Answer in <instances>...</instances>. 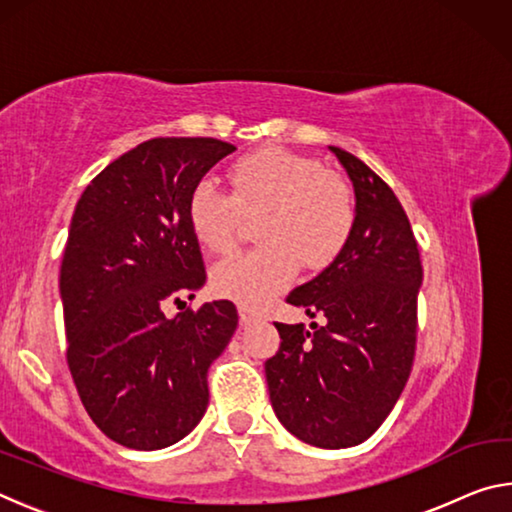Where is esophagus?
Returning a JSON list of instances; mask_svg holds the SVG:
<instances>
[{"instance_id": "34e87169", "label": "esophagus", "mask_w": 512, "mask_h": 512, "mask_svg": "<svg viewBox=\"0 0 512 512\" xmlns=\"http://www.w3.org/2000/svg\"><path fill=\"white\" fill-rule=\"evenodd\" d=\"M257 318V314H255V311L253 309H248V307H244V305H241L239 307V323L241 325H250V323H253V320Z\"/></svg>"}]
</instances>
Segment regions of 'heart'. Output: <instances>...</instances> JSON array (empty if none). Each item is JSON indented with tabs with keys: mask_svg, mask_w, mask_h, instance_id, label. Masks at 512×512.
Returning a JSON list of instances; mask_svg holds the SVG:
<instances>
[{
	"mask_svg": "<svg viewBox=\"0 0 512 512\" xmlns=\"http://www.w3.org/2000/svg\"><path fill=\"white\" fill-rule=\"evenodd\" d=\"M230 194L198 183L189 194V228L203 248L223 253L237 244L244 216H262V246L241 250L212 266V289L246 307H262L293 282L302 264L323 271L343 253L357 223L348 180L323 162L284 149L241 158L228 173Z\"/></svg>",
	"mask_w": 512,
	"mask_h": 512,
	"instance_id": "heart-1",
	"label": "heart"
}]
</instances>
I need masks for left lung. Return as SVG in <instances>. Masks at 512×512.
Returning <instances> with one entry per match:
<instances>
[{
	"instance_id": "1",
	"label": "left lung",
	"mask_w": 512,
	"mask_h": 512,
	"mask_svg": "<svg viewBox=\"0 0 512 512\" xmlns=\"http://www.w3.org/2000/svg\"><path fill=\"white\" fill-rule=\"evenodd\" d=\"M329 149L354 185L357 223L343 253L287 298L325 325L275 323L282 343L264 370L277 420L309 445L341 449L379 429L411 375L422 262L393 189Z\"/></svg>"
}]
</instances>
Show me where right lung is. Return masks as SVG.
I'll return each mask as SVG.
<instances>
[{"label":"right lung","mask_w":512,"mask_h":512,"mask_svg":"<svg viewBox=\"0 0 512 512\" xmlns=\"http://www.w3.org/2000/svg\"><path fill=\"white\" fill-rule=\"evenodd\" d=\"M232 151L214 137H155L110 162L76 203L60 266L67 366L92 422L124 447H169L201 422L207 368L237 329L230 300L162 311L203 287L187 203Z\"/></svg>","instance_id":"right-lung-1"}]
</instances>
